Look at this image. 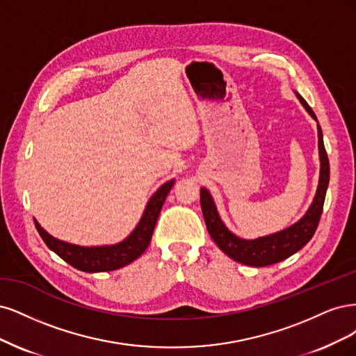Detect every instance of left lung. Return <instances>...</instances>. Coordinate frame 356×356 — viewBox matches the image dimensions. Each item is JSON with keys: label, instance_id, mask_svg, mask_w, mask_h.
Segmentation results:
<instances>
[{"label": "left lung", "instance_id": "1", "mask_svg": "<svg viewBox=\"0 0 356 356\" xmlns=\"http://www.w3.org/2000/svg\"><path fill=\"white\" fill-rule=\"evenodd\" d=\"M305 109L311 113V117L316 121L315 113L312 108L307 105L306 100L297 95ZM318 147H319V159H321V175H319V185L315 195V200L311 205V209L302 217V219L294 223L293 226L284 229L281 232H277L269 236H263L257 239H241L232 232L227 231V227L220 220L219 214H217L214 201L209 191L202 188L201 189V210L205 225H207V231L225 254H227L235 261L243 263L248 266H269L273 263H278L285 260L286 257L293 256L300 248H303L309 241L312 239L316 227L319 225L321 214H323L324 201H325V192L330 181V163L327 151L323 140V131L318 125Z\"/></svg>", "mask_w": 356, "mask_h": 356}]
</instances>
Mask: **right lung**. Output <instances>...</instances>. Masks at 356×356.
<instances>
[{
    "instance_id": "1",
    "label": "right lung",
    "mask_w": 356,
    "mask_h": 356,
    "mask_svg": "<svg viewBox=\"0 0 356 356\" xmlns=\"http://www.w3.org/2000/svg\"><path fill=\"white\" fill-rule=\"evenodd\" d=\"M175 180H170L159 188L152 198L149 200L146 210L142 216V219L133 231V234L124 239L122 243L117 245L108 247H79L63 243V241L56 239L50 234H47L35 222V227L42 238V241L50 250L62 257L65 261L70 263L71 266L84 270V272H108L115 270L125 265H129L133 260L143 254V251L147 248L151 238L154 234V227L159 211L163 209V204L167 198L170 189L173 188Z\"/></svg>"
}]
</instances>
